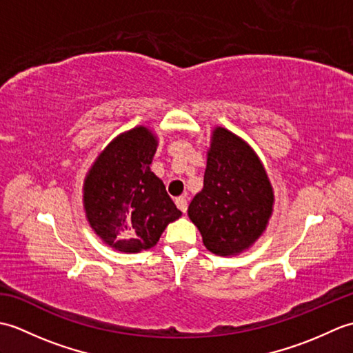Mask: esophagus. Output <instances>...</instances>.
I'll list each match as a JSON object with an SVG mask.
<instances>
[{
  "mask_svg": "<svg viewBox=\"0 0 353 353\" xmlns=\"http://www.w3.org/2000/svg\"><path fill=\"white\" fill-rule=\"evenodd\" d=\"M176 206L181 209L182 212H186V209H188V201H186L185 197H176Z\"/></svg>",
  "mask_w": 353,
  "mask_h": 353,
  "instance_id": "1",
  "label": "esophagus"
}]
</instances>
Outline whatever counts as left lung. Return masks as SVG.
Returning a JSON list of instances; mask_svg holds the SVG:
<instances>
[{
	"label": "left lung",
	"instance_id": "left-lung-1",
	"mask_svg": "<svg viewBox=\"0 0 353 353\" xmlns=\"http://www.w3.org/2000/svg\"><path fill=\"white\" fill-rule=\"evenodd\" d=\"M274 191L264 163L238 134L214 127L203 190L188 208L209 252L235 256L264 234L273 214Z\"/></svg>",
	"mask_w": 353,
	"mask_h": 353
}]
</instances>
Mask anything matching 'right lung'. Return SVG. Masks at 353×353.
Here are the masks:
<instances>
[{
    "mask_svg": "<svg viewBox=\"0 0 353 353\" xmlns=\"http://www.w3.org/2000/svg\"><path fill=\"white\" fill-rule=\"evenodd\" d=\"M157 137L145 125L119 133L86 172L83 208L104 244L123 253L152 249L182 212L150 170Z\"/></svg>",
    "mask_w": 353,
    "mask_h": 353,
    "instance_id": "add662e5",
    "label": "right lung"
}]
</instances>
